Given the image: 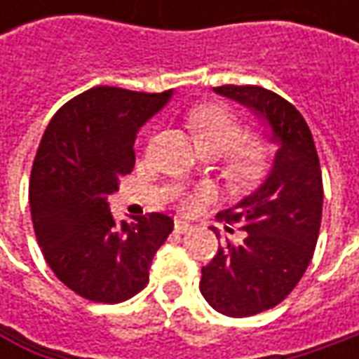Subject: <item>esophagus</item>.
Instances as JSON below:
<instances>
[{
    "mask_svg": "<svg viewBox=\"0 0 359 359\" xmlns=\"http://www.w3.org/2000/svg\"><path fill=\"white\" fill-rule=\"evenodd\" d=\"M173 229H175V233H187L191 226L184 222V219H175V224H173Z\"/></svg>",
    "mask_w": 359,
    "mask_h": 359,
    "instance_id": "esophagus-1",
    "label": "esophagus"
}]
</instances>
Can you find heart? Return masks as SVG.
Wrapping results in <instances>:
<instances>
[{"label":"heart","instance_id":"b5f03b06","mask_svg":"<svg viewBox=\"0 0 359 359\" xmlns=\"http://www.w3.org/2000/svg\"><path fill=\"white\" fill-rule=\"evenodd\" d=\"M201 151H228L226 175L236 184H252L268 165V145L255 137H241L240 121L222 105H201L189 116Z\"/></svg>","mask_w":359,"mask_h":359}]
</instances>
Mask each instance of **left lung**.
I'll list each match as a JSON object with an SVG mask.
<instances>
[{
	"mask_svg": "<svg viewBox=\"0 0 359 359\" xmlns=\"http://www.w3.org/2000/svg\"><path fill=\"white\" fill-rule=\"evenodd\" d=\"M214 91L250 109L276 145L266 180L219 212L222 219L240 224L243 241H226L201 268L205 302L224 316L248 318L278 306L310 266L322 224V170L310 128L290 102L257 86Z\"/></svg>",
	"mask_w": 359,
	"mask_h": 359,
	"instance_id": "obj_1",
	"label": "left lung"
}]
</instances>
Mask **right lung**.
I'll return each instance as SVG.
<instances>
[{
    "label": "right lung",
    "mask_w": 359,
    "mask_h": 359,
    "mask_svg": "<svg viewBox=\"0 0 359 359\" xmlns=\"http://www.w3.org/2000/svg\"><path fill=\"white\" fill-rule=\"evenodd\" d=\"M172 95L93 88L63 105L41 137L29 182L35 238L57 280L86 299L119 304L142 292L172 233L170 215L118 222L109 212L133 170L137 131Z\"/></svg>",
    "instance_id": "obj_1"
}]
</instances>
